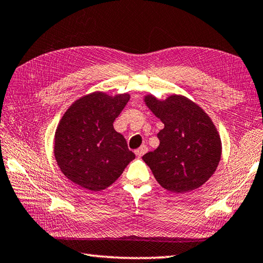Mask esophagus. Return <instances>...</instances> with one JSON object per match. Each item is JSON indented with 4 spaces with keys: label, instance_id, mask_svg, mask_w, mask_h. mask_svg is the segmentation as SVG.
<instances>
[{
    "label": "esophagus",
    "instance_id": "esophagus-1",
    "mask_svg": "<svg viewBox=\"0 0 263 263\" xmlns=\"http://www.w3.org/2000/svg\"><path fill=\"white\" fill-rule=\"evenodd\" d=\"M148 151V148H147V146L146 145H142V146H140L139 148H138V149L136 151V155L138 156V157H141L142 155L145 154V153Z\"/></svg>",
    "mask_w": 263,
    "mask_h": 263
}]
</instances>
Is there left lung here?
Returning a JSON list of instances; mask_svg holds the SVG:
<instances>
[{
	"instance_id": "8db88e82",
	"label": "left lung",
	"mask_w": 263,
	"mask_h": 263,
	"mask_svg": "<svg viewBox=\"0 0 263 263\" xmlns=\"http://www.w3.org/2000/svg\"><path fill=\"white\" fill-rule=\"evenodd\" d=\"M145 102L164 124L157 133L159 147L142 156L157 183L174 193L200 187L215 173L222 154L221 138L212 119L181 95L164 101L147 95Z\"/></svg>"
}]
</instances>
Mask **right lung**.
Listing matches in <instances>:
<instances>
[{"instance_id":"1","label":"right lung","mask_w":263,"mask_h":263,"mask_svg":"<svg viewBox=\"0 0 263 263\" xmlns=\"http://www.w3.org/2000/svg\"><path fill=\"white\" fill-rule=\"evenodd\" d=\"M130 100L94 92L72 103L55 132L54 154L66 178L89 191L110 186L135 159L114 122Z\"/></svg>"}]
</instances>
